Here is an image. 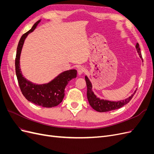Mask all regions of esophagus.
Returning <instances> with one entry per match:
<instances>
[{"label":"esophagus","instance_id":"obj_1","mask_svg":"<svg viewBox=\"0 0 154 154\" xmlns=\"http://www.w3.org/2000/svg\"><path fill=\"white\" fill-rule=\"evenodd\" d=\"M84 72H85V69L83 67H81L78 69V74L79 76L82 75V74L84 73Z\"/></svg>","mask_w":154,"mask_h":154}]
</instances>
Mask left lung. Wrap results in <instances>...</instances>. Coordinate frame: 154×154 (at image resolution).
Returning <instances> with one entry per match:
<instances>
[{"label": "left lung", "mask_w": 154, "mask_h": 154, "mask_svg": "<svg viewBox=\"0 0 154 154\" xmlns=\"http://www.w3.org/2000/svg\"><path fill=\"white\" fill-rule=\"evenodd\" d=\"M136 48L139 55V57H140V58L143 60L142 55L140 51V48H139V45L138 43L136 44ZM85 79L86 84L87 87V96L88 103H89L90 105L91 106V107L93 109H94L97 112H109V111H111V110L121 108V107H122L126 104H127L128 102L132 100V97L134 96V94L136 92V91H135L130 97H128V98L123 100H120L118 101H111L106 100H102V99H100V97H97L94 94V92H93L92 90V83L87 76H85Z\"/></svg>", "instance_id": "1"}]
</instances>
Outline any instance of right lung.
I'll return each mask as SVG.
<instances>
[{
  "instance_id": "1",
  "label": "right lung",
  "mask_w": 154,
  "mask_h": 154,
  "mask_svg": "<svg viewBox=\"0 0 154 154\" xmlns=\"http://www.w3.org/2000/svg\"><path fill=\"white\" fill-rule=\"evenodd\" d=\"M41 20L37 21L32 28L23 35L18 44L15 58V71L17 80L22 94L31 103L40 106L51 108L58 105L65 96V88L69 81L76 78L77 71L69 70L60 73L53 80L44 84H36L23 76L20 68V57L25 39L33 31Z\"/></svg>"
}]
</instances>
